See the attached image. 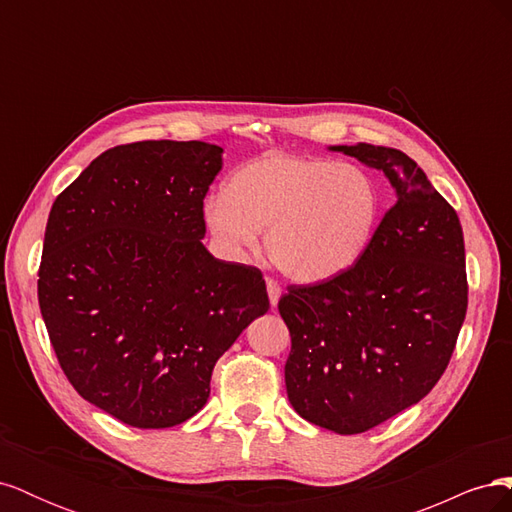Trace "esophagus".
<instances>
[{
	"label": "esophagus",
	"instance_id": "obj_1",
	"mask_svg": "<svg viewBox=\"0 0 512 512\" xmlns=\"http://www.w3.org/2000/svg\"><path fill=\"white\" fill-rule=\"evenodd\" d=\"M267 292H269L271 307H275V305H277V301H280V297H282V288H280V284H277L275 280H267Z\"/></svg>",
	"mask_w": 512,
	"mask_h": 512
}]
</instances>
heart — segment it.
I'll use <instances>...</instances> for the list:
<instances>
[{
  "mask_svg": "<svg viewBox=\"0 0 512 512\" xmlns=\"http://www.w3.org/2000/svg\"><path fill=\"white\" fill-rule=\"evenodd\" d=\"M382 200L354 164L271 156L232 173L211 196L205 222L228 252H250L267 230V252L290 280L322 282L350 269L374 235Z\"/></svg>",
  "mask_w": 512,
  "mask_h": 512,
  "instance_id": "heart-1",
  "label": "heart"
}]
</instances>
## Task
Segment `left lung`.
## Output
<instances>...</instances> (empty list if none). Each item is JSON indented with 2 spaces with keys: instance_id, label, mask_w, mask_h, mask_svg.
<instances>
[{
  "instance_id": "obj_1",
  "label": "left lung",
  "mask_w": 512,
  "mask_h": 512,
  "mask_svg": "<svg viewBox=\"0 0 512 512\" xmlns=\"http://www.w3.org/2000/svg\"><path fill=\"white\" fill-rule=\"evenodd\" d=\"M382 170L397 192L354 265L290 284L277 309L290 331L286 391L305 421L363 433L421 401L451 361L468 309L457 211L404 151L333 147Z\"/></svg>"
}]
</instances>
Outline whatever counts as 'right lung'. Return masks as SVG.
Wrapping results in <instances>:
<instances>
[{"mask_svg":"<svg viewBox=\"0 0 512 512\" xmlns=\"http://www.w3.org/2000/svg\"><path fill=\"white\" fill-rule=\"evenodd\" d=\"M222 147L141 141L104 151L49 213L38 303L66 378L138 429L188 421L211 371L267 314L262 271L203 245Z\"/></svg>","mask_w":512,"mask_h":512,"instance_id":"add662e5","label":"right lung"}]
</instances>
